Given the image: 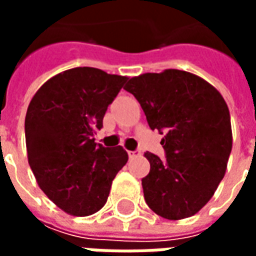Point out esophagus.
Wrapping results in <instances>:
<instances>
[{"instance_id": "esophagus-1", "label": "esophagus", "mask_w": 256, "mask_h": 256, "mask_svg": "<svg viewBox=\"0 0 256 256\" xmlns=\"http://www.w3.org/2000/svg\"><path fill=\"white\" fill-rule=\"evenodd\" d=\"M128 158H136V156L140 155V152H137V150H128Z\"/></svg>"}]
</instances>
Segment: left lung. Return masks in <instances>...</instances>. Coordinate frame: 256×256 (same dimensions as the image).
Masks as SVG:
<instances>
[{
  "label": "left lung",
  "mask_w": 256,
  "mask_h": 256,
  "mask_svg": "<svg viewBox=\"0 0 256 256\" xmlns=\"http://www.w3.org/2000/svg\"><path fill=\"white\" fill-rule=\"evenodd\" d=\"M124 89L138 100L152 130L164 132L166 159L145 152L150 170L142 178L150 208L166 220L192 216L214 196L232 150L229 108L218 90L180 70L146 72Z\"/></svg>",
  "instance_id": "obj_1"
}]
</instances>
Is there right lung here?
<instances>
[{"label":"right lung","mask_w":256,"mask_h":256,"mask_svg":"<svg viewBox=\"0 0 256 256\" xmlns=\"http://www.w3.org/2000/svg\"><path fill=\"white\" fill-rule=\"evenodd\" d=\"M128 79L98 68H71L46 80L28 104V163L42 192L67 214L88 216L102 208L128 163L120 145L104 148L93 138Z\"/></svg>","instance_id":"right-lung-1"}]
</instances>
